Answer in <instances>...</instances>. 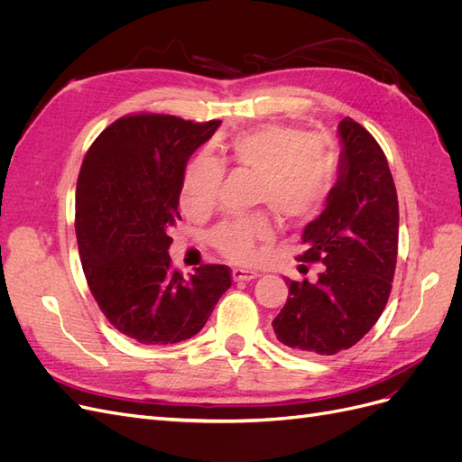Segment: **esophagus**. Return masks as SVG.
<instances>
[{
    "label": "esophagus",
    "mask_w": 462,
    "mask_h": 462,
    "mask_svg": "<svg viewBox=\"0 0 462 462\" xmlns=\"http://www.w3.org/2000/svg\"><path fill=\"white\" fill-rule=\"evenodd\" d=\"M258 273L253 272V270H243V268H235L233 270V279L235 282H253V279H256Z\"/></svg>",
    "instance_id": "1"
}]
</instances>
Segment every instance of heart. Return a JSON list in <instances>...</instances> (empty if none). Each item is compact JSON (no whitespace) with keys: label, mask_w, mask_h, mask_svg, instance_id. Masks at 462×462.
Instances as JSON below:
<instances>
[{"label":"heart","mask_w":462,"mask_h":462,"mask_svg":"<svg viewBox=\"0 0 462 462\" xmlns=\"http://www.w3.org/2000/svg\"><path fill=\"white\" fill-rule=\"evenodd\" d=\"M229 160L256 173V204H268L285 219H302L314 214L333 185V150L326 138L304 134L291 125L263 127L235 138ZM223 180V167L216 160H192L180 185V206L189 214L202 216L214 209ZM273 235L268 214H254L217 226L209 241L219 253L248 263L256 256V243Z\"/></svg>","instance_id":"obj_1"}]
</instances>
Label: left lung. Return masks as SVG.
I'll list each match as a JSON object with an SVG mask.
<instances>
[{"label": "left lung", "mask_w": 462, "mask_h": 462, "mask_svg": "<svg viewBox=\"0 0 462 462\" xmlns=\"http://www.w3.org/2000/svg\"><path fill=\"white\" fill-rule=\"evenodd\" d=\"M339 175L326 208L302 231L304 263H321L316 282H289L287 302L272 321L277 339L314 355L356 345L382 316L395 275L399 202L387 158L375 138L339 123Z\"/></svg>", "instance_id": "obj_1"}]
</instances>
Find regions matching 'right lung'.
Masks as SVG:
<instances>
[{
	"instance_id": "1",
	"label": "right lung",
	"mask_w": 462,
	"mask_h": 462,
	"mask_svg": "<svg viewBox=\"0 0 462 462\" xmlns=\"http://www.w3.org/2000/svg\"><path fill=\"white\" fill-rule=\"evenodd\" d=\"M221 121L136 114L96 138L77 180V243L88 287L109 324L143 345L197 335L231 287V270L171 268L170 231L192 152Z\"/></svg>"
}]
</instances>
